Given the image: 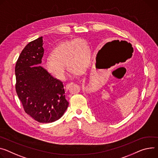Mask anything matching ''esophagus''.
Wrapping results in <instances>:
<instances>
[{"mask_svg": "<svg viewBox=\"0 0 158 158\" xmlns=\"http://www.w3.org/2000/svg\"><path fill=\"white\" fill-rule=\"evenodd\" d=\"M74 84V82H70V83L67 84L66 85H65V89H66V90H68V89L70 88L71 85H73Z\"/></svg>", "mask_w": 158, "mask_h": 158, "instance_id": "esophagus-1", "label": "esophagus"}]
</instances>
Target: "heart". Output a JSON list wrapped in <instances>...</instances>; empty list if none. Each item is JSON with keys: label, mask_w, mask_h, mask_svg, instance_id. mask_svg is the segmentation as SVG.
<instances>
[{"label": "heart", "mask_w": 158, "mask_h": 158, "mask_svg": "<svg viewBox=\"0 0 158 158\" xmlns=\"http://www.w3.org/2000/svg\"><path fill=\"white\" fill-rule=\"evenodd\" d=\"M91 52L87 41L76 38L57 45L52 51L50 56L43 61V65L48 73L60 80L67 77V65L70 67L74 75H79L86 69L91 62Z\"/></svg>", "instance_id": "obj_1"}]
</instances>
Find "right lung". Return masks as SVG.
Here are the masks:
<instances>
[{
    "label": "right lung",
    "instance_id": "add662e5",
    "mask_svg": "<svg viewBox=\"0 0 158 158\" xmlns=\"http://www.w3.org/2000/svg\"><path fill=\"white\" fill-rule=\"evenodd\" d=\"M43 37L30 42L16 62V91L25 112L40 123L60 119L69 106L63 82L41 66Z\"/></svg>",
    "mask_w": 158,
    "mask_h": 158
}]
</instances>
